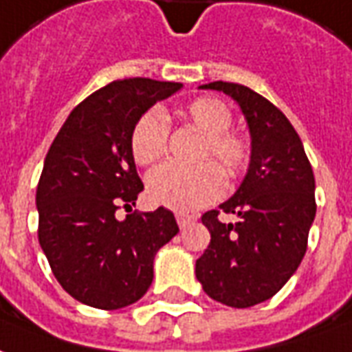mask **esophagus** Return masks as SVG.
I'll list each match as a JSON object with an SVG mask.
<instances>
[{
	"mask_svg": "<svg viewBox=\"0 0 352 352\" xmlns=\"http://www.w3.org/2000/svg\"><path fill=\"white\" fill-rule=\"evenodd\" d=\"M176 221H178L179 229H184L186 225H189V223L193 221V217H191V215L184 214V212H178V214H176Z\"/></svg>",
	"mask_w": 352,
	"mask_h": 352,
	"instance_id": "esophagus-1",
	"label": "esophagus"
}]
</instances>
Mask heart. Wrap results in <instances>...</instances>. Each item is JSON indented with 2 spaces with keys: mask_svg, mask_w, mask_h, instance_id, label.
Listing matches in <instances>:
<instances>
[{
  "mask_svg": "<svg viewBox=\"0 0 352 352\" xmlns=\"http://www.w3.org/2000/svg\"><path fill=\"white\" fill-rule=\"evenodd\" d=\"M186 120L204 133L201 157H214L225 173L238 174L250 163V142L236 131L230 109L215 97H199L184 110ZM168 118L163 110H146L131 131V155L138 165L157 163L165 155L168 144ZM219 166L206 161L197 166L165 163L150 173L146 186L151 202L159 206L189 212L215 201L223 191L225 179Z\"/></svg>",
  "mask_w": 352,
  "mask_h": 352,
  "instance_id": "b5f03b06",
  "label": "heart"
}]
</instances>
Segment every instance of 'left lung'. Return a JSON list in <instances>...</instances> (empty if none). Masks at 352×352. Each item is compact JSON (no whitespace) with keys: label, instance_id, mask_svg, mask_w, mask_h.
<instances>
[{"label":"left lung","instance_id":"obj_1","mask_svg":"<svg viewBox=\"0 0 352 352\" xmlns=\"http://www.w3.org/2000/svg\"><path fill=\"white\" fill-rule=\"evenodd\" d=\"M242 109L251 135L245 178L219 210L202 215L210 245L195 274L210 298L251 307L272 298L302 263L315 219V178L298 133L283 112L242 84L210 82ZM221 211L239 215L223 223Z\"/></svg>","mask_w":352,"mask_h":352}]
</instances>
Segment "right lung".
Returning a JSON list of instances; mask_svg holds the SVG:
<instances>
[{
	"label": "right lung",
	"mask_w": 352,
	"mask_h": 352,
	"mask_svg": "<svg viewBox=\"0 0 352 352\" xmlns=\"http://www.w3.org/2000/svg\"><path fill=\"white\" fill-rule=\"evenodd\" d=\"M179 82L123 78L74 107L46 153L37 186L39 243L54 276L86 306L120 309L150 289L153 258L178 234L166 208L116 217L144 189L129 138L146 110Z\"/></svg>",
	"instance_id": "obj_1"
}]
</instances>
